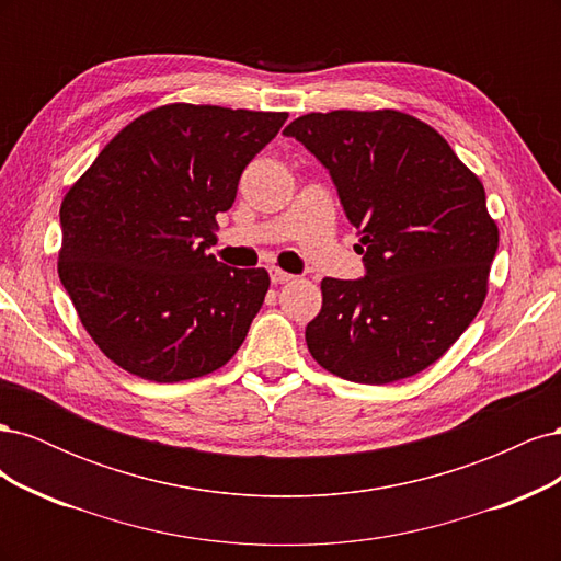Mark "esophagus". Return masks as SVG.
Returning <instances> with one entry per match:
<instances>
[{
    "label": "esophagus",
    "mask_w": 561,
    "mask_h": 561,
    "mask_svg": "<svg viewBox=\"0 0 561 561\" xmlns=\"http://www.w3.org/2000/svg\"><path fill=\"white\" fill-rule=\"evenodd\" d=\"M295 276L287 274V271L283 268H271V283L274 285H280V283H290Z\"/></svg>",
    "instance_id": "1"
}]
</instances>
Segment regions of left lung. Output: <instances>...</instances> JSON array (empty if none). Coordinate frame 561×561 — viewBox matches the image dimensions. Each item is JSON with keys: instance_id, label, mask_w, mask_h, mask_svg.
Wrapping results in <instances>:
<instances>
[{"instance_id": "left-lung-1", "label": "left lung", "mask_w": 561, "mask_h": 561, "mask_svg": "<svg viewBox=\"0 0 561 561\" xmlns=\"http://www.w3.org/2000/svg\"><path fill=\"white\" fill-rule=\"evenodd\" d=\"M328 168L365 278H322L316 363L393 383L443 358L482 309L499 248L484 186L428 124L396 110L304 114L283 130Z\"/></svg>"}]
</instances>
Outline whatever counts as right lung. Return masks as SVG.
<instances>
[{
    "label": "right lung",
    "instance_id": "add662e5",
    "mask_svg": "<svg viewBox=\"0 0 561 561\" xmlns=\"http://www.w3.org/2000/svg\"><path fill=\"white\" fill-rule=\"evenodd\" d=\"M285 112L163 105L100 151L60 206L58 276L98 348L135 377L175 383L227 365L268 290L264 268L206 250Z\"/></svg>",
    "mask_w": 561,
    "mask_h": 561
}]
</instances>
